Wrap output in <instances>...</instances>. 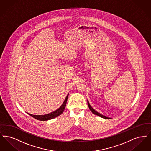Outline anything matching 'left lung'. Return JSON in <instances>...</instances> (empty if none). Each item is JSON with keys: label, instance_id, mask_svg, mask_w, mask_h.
<instances>
[{"label": "left lung", "instance_id": "obj_1", "mask_svg": "<svg viewBox=\"0 0 151 151\" xmlns=\"http://www.w3.org/2000/svg\"><path fill=\"white\" fill-rule=\"evenodd\" d=\"M88 107L89 108L90 110H91L93 114H94L95 115H98V116H100L101 118H105V119H110V118H108L107 116H104V115H102V114H101L100 113H98L97 111H96L93 108H92V107L91 106V105L89 104L88 101Z\"/></svg>", "mask_w": 151, "mask_h": 151}]
</instances>
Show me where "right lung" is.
<instances>
[{
	"label": "right lung",
	"instance_id": "right-lung-1",
	"mask_svg": "<svg viewBox=\"0 0 151 151\" xmlns=\"http://www.w3.org/2000/svg\"><path fill=\"white\" fill-rule=\"evenodd\" d=\"M68 94L67 96V97L65 99V100L64 101L63 103L62 104V105L60 106V108H58L57 110L51 112L50 113L47 114H45V115H33V114H30L28 113H27L29 115H30L31 116L33 117L34 118H35L37 120H40V121H47V120H50L51 119H53L55 117H57L58 116L62 114L63 113V112L65 110V105H66V103H67V101L68 99Z\"/></svg>",
	"mask_w": 151,
	"mask_h": 151
}]
</instances>
